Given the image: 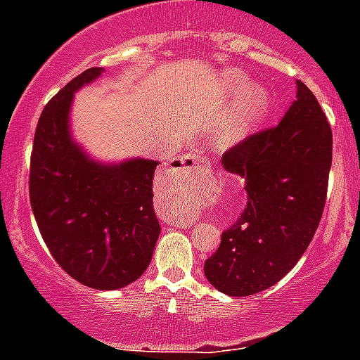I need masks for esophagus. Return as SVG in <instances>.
<instances>
[{
	"instance_id": "1",
	"label": "esophagus",
	"mask_w": 360,
	"mask_h": 360,
	"mask_svg": "<svg viewBox=\"0 0 360 360\" xmlns=\"http://www.w3.org/2000/svg\"><path fill=\"white\" fill-rule=\"evenodd\" d=\"M180 162H182V165H186V167H193V169H198V171H203L207 169L209 165H211V160H209L207 157H202V155H187V157L180 158Z\"/></svg>"
}]
</instances>
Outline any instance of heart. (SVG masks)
Here are the masks:
<instances>
[{
  "label": "heart",
  "mask_w": 360,
  "mask_h": 360,
  "mask_svg": "<svg viewBox=\"0 0 360 360\" xmlns=\"http://www.w3.org/2000/svg\"><path fill=\"white\" fill-rule=\"evenodd\" d=\"M225 90L231 95H240L238 103L219 120L218 133L221 141L231 142L240 139L252 120L266 110L269 95L259 86H249L247 79L238 72H229L225 75Z\"/></svg>",
  "instance_id": "b5f03b06"
}]
</instances>
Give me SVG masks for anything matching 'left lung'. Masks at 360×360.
I'll return each mask as SVG.
<instances>
[{"label":"left lung","mask_w":360,"mask_h":360,"mask_svg":"<svg viewBox=\"0 0 360 360\" xmlns=\"http://www.w3.org/2000/svg\"><path fill=\"white\" fill-rule=\"evenodd\" d=\"M221 162L245 180L247 205L221 232L203 272L219 292L243 297L287 276L319 227L332 167V128L316 95L297 81V98L281 122L249 135Z\"/></svg>","instance_id":"obj_1"}]
</instances>
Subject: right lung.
Listing matches in <instances>:
<instances>
[{
	"mask_svg": "<svg viewBox=\"0 0 360 360\" xmlns=\"http://www.w3.org/2000/svg\"><path fill=\"white\" fill-rule=\"evenodd\" d=\"M103 68H88L52 97L37 122L30 157V205L57 265L79 283L117 290L141 278L160 236L153 209L158 162L98 164L70 136L73 94Z\"/></svg>",
	"mask_w": 360,
	"mask_h": 360,
	"instance_id": "obj_1",
	"label": "right lung"
}]
</instances>
